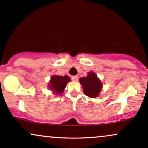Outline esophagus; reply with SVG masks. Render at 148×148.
I'll list each match as a JSON object with an SVG mask.
<instances>
[{"label":"esophagus","mask_w":148,"mask_h":148,"mask_svg":"<svg viewBox=\"0 0 148 148\" xmlns=\"http://www.w3.org/2000/svg\"><path fill=\"white\" fill-rule=\"evenodd\" d=\"M71 79H72V80L73 81H75V82H77V81L78 80V77H77V76H76V75L72 76V77H71Z\"/></svg>","instance_id":"34e87169"}]
</instances>
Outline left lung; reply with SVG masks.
Segmentation results:
<instances>
[{
  "label": "left lung",
  "mask_w": 148,
  "mask_h": 148,
  "mask_svg": "<svg viewBox=\"0 0 148 148\" xmlns=\"http://www.w3.org/2000/svg\"><path fill=\"white\" fill-rule=\"evenodd\" d=\"M80 82L85 95L92 98L99 95L102 87L101 81L94 72H90L86 77H81Z\"/></svg>",
  "instance_id": "8db88e82"
}]
</instances>
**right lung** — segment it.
<instances>
[{
	"label": "right lung",
	"mask_w": 148,
	"mask_h": 148,
	"mask_svg": "<svg viewBox=\"0 0 148 148\" xmlns=\"http://www.w3.org/2000/svg\"><path fill=\"white\" fill-rule=\"evenodd\" d=\"M70 80L71 79L67 75H53L49 84V89L53 90L56 94H61L64 90L68 82H69Z\"/></svg>",
	"instance_id": "obj_1"
}]
</instances>
